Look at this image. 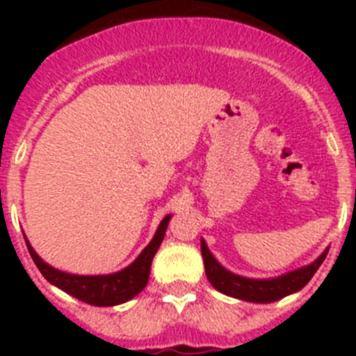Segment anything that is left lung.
<instances>
[{
    "label": "left lung",
    "mask_w": 356,
    "mask_h": 356,
    "mask_svg": "<svg viewBox=\"0 0 356 356\" xmlns=\"http://www.w3.org/2000/svg\"><path fill=\"white\" fill-rule=\"evenodd\" d=\"M328 250L330 248H326L312 264L294 269L291 273H285L282 276H275V278H246V276L228 271L226 267L217 262L212 251L207 246V242L201 238V254H203L207 278L212 284V287L216 291L222 292V294L229 296V298L250 301V303H273V301L282 300L285 296L301 291L316 275L323 260L326 259Z\"/></svg>",
    "instance_id": "left-lung-1"
}]
</instances>
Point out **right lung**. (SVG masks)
Here are the masks:
<instances>
[{
  "label": "right lung",
  "mask_w": 356,
  "mask_h": 356,
  "mask_svg": "<svg viewBox=\"0 0 356 356\" xmlns=\"http://www.w3.org/2000/svg\"><path fill=\"white\" fill-rule=\"evenodd\" d=\"M169 221H171V213L160 221L155 235L149 241V244L140 251L139 257L124 269L118 273H110V275H71V273L55 269L40 259L37 251L31 248L26 235H24V241H26L28 251H30L37 269L42 273V276L48 280L49 284L67 292L72 298L83 301V303L94 305V307H114V305L130 301L146 287L147 280H149L151 262H153V257L162 244Z\"/></svg>",
  "instance_id": "1"
}]
</instances>
